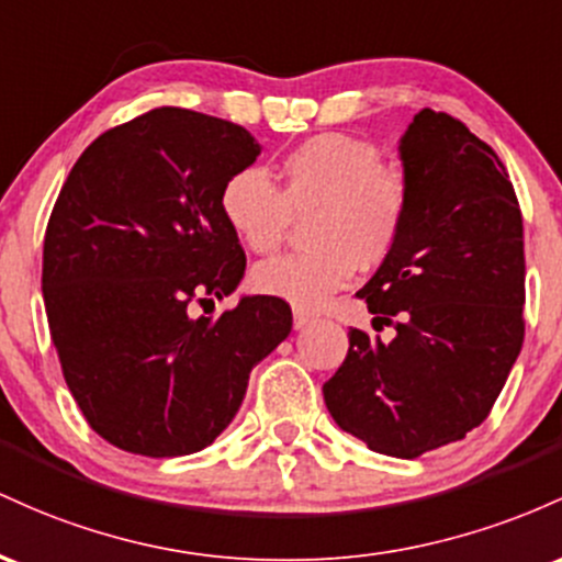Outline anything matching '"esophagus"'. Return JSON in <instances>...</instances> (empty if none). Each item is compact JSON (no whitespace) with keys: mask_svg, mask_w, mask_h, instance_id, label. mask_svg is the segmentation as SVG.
Masks as SVG:
<instances>
[{"mask_svg":"<svg viewBox=\"0 0 562 562\" xmlns=\"http://www.w3.org/2000/svg\"><path fill=\"white\" fill-rule=\"evenodd\" d=\"M311 321H313V313L302 311V307H294V329H305Z\"/></svg>","mask_w":562,"mask_h":562,"instance_id":"1","label":"esophagus"}]
</instances>
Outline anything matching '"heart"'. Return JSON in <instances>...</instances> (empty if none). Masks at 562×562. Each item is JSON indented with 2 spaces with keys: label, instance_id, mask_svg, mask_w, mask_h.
<instances>
[{
  "label": "heart",
  "instance_id": "obj_1",
  "mask_svg": "<svg viewBox=\"0 0 562 562\" xmlns=\"http://www.w3.org/2000/svg\"><path fill=\"white\" fill-rule=\"evenodd\" d=\"M281 188L262 167L225 180L220 212L233 236L255 255L286 241L294 217L307 223L311 249L265 260L251 286L268 297L315 307L352 279L393 255L412 212V182L398 164L382 161L374 143L348 135H315L281 161Z\"/></svg>",
  "mask_w": 562,
  "mask_h": 562
}]
</instances>
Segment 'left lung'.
<instances>
[{"instance_id": "8db88e82", "label": "left lung", "mask_w": 562, "mask_h": 562, "mask_svg": "<svg viewBox=\"0 0 562 562\" xmlns=\"http://www.w3.org/2000/svg\"><path fill=\"white\" fill-rule=\"evenodd\" d=\"M412 212L358 292L376 331L324 384L329 414L371 451L417 459L488 417L522 348V217L491 145L449 113L419 111L401 137Z\"/></svg>"}]
</instances>
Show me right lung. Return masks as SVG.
<instances>
[{
    "label": "right lung",
    "instance_id": "right-lung-1",
    "mask_svg": "<svg viewBox=\"0 0 562 562\" xmlns=\"http://www.w3.org/2000/svg\"><path fill=\"white\" fill-rule=\"evenodd\" d=\"M257 156L238 124L167 105L103 132L63 182L44 233L49 337L87 425L116 449H206L292 331L268 294L212 315L247 268L220 193Z\"/></svg>",
    "mask_w": 562,
    "mask_h": 562
}]
</instances>
